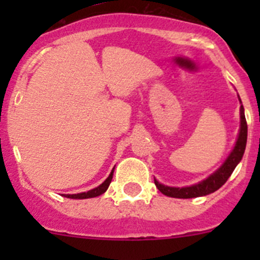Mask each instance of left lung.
<instances>
[{
    "instance_id": "left-lung-1",
    "label": "left lung",
    "mask_w": 260,
    "mask_h": 260,
    "mask_svg": "<svg viewBox=\"0 0 260 260\" xmlns=\"http://www.w3.org/2000/svg\"><path fill=\"white\" fill-rule=\"evenodd\" d=\"M240 103H242V102H240ZM246 137H248V124H246L243 106H240L239 136H238V140L237 142H235L234 148H233V151L230 152L228 158L225 159V162L221 165V167H220L219 170H216V171L212 175H210L208 179L203 180L199 183H195V185L186 186V187H171V186H165L162 185V183H159L157 180H154V185H156V187L158 188L164 195L176 199H192L215 192V191L219 190V188L226 182L228 179L230 177V175L233 174V171H234L235 167H237V165L242 161L246 146Z\"/></svg>"
}]
</instances>
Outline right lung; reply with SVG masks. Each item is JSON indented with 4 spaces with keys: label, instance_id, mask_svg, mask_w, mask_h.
Masks as SVG:
<instances>
[{
    "label": "right lung",
    "instance_id": "1",
    "mask_svg": "<svg viewBox=\"0 0 260 260\" xmlns=\"http://www.w3.org/2000/svg\"><path fill=\"white\" fill-rule=\"evenodd\" d=\"M113 172H114V169L112 170L111 175H109L108 177H107V180L104 181L102 185H99L98 187L93 188V190H89L86 191V192H80V193H73V195H62L65 196V198L68 199H90V198H96V196L102 195V193H104L107 191V188L109 187V183L112 182V179H113Z\"/></svg>",
    "mask_w": 260,
    "mask_h": 260
}]
</instances>
